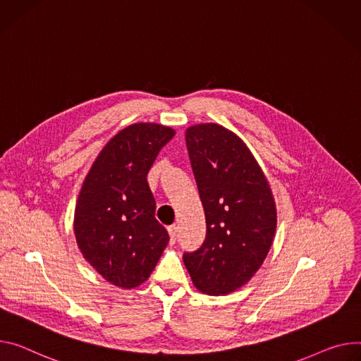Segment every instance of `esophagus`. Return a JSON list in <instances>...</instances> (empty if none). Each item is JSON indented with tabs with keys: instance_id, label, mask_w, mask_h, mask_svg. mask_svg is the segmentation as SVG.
<instances>
[{
	"instance_id": "obj_1",
	"label": "esophagus",
	"mask_w": 361,
	"mask_h": 361,
	"mask_svg": "<svg viewBox=\"0 0 361 361\" xmlns=\"http://www.w3.org/2000/svg\"><path fill=\"white\" fill-rule=\"evenodd\" d=\"M177 226L176 224H173V226H170L169 227V233H170V242H171V245H174L176 243V240H177Z\"/></svg>"
}]
</instances>
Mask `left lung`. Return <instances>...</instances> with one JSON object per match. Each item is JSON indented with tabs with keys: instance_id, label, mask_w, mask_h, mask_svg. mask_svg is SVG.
<instances>
[{
	"instance_id": "1",
	"label": "left lung",
	"mask_w": 361,
	"mask_h": 361,
	"mask_svg": "<svg viewBox=\"0 0 361 361\" xmlns=\"http://www.w3.org/2000/svg\"><path fill=\"white\" fill-rule=\"evenodd\" d=\"M191 169L206 216L202 247L183 255L194 286L231 293L264 264L276 231L275 200L264 171L232 130L200 123L185 130Z\"/></svg>"
}]
</instances>
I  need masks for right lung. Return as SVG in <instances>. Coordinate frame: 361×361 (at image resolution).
Segmentation results:
<instances>
[{"instance_id":"right-lung-1","label":"right lung","mask_w":361,"mask_h":361,"mask_svg":"<svg viewBox=\"0 0 361 361\" xmlns=\"http://www.w3.org/2000/svg\"><path fill=\"white\" fill-rule=\"evenodd\" d=\"M174 129L134 123L118 133L89 170L75 210L85 259L115 286L130 289L154 271L170 236L155 219L147 174Z\"/></svg>"}]
</instances>
